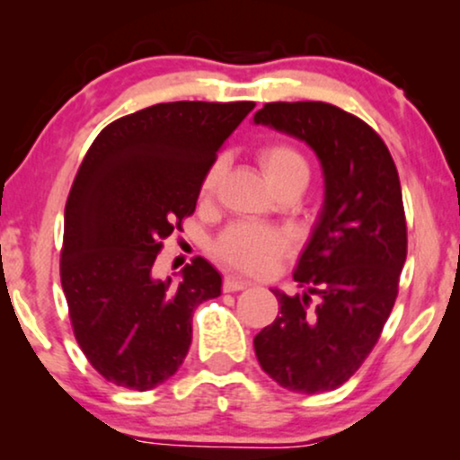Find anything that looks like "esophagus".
Wrapping results in <instances>:
<instances>
[{
  "label": "esophagus",
  "instance_id": "esophagus-1",
  "mask_svg": "<svg viewBox=\"0 0 460 460\" xmlns=\"http://www.w3.org/2000/svg\"><path fill=\"white\" fill-rule=\"evenodd\" d=\"M251 281L248 279H242L237 277V274H226L225 281H223V289L225 292H240V289H246L251 288Z\"/></svg>",
  "mask_w": 460,
  "mask_h": 460
}]
</instances>
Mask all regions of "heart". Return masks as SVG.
Returning a JSON list of instances; mask_svg holds the SVG:
<instances>
[{
	"label": "heart",
	"instance_id": "heart-1",
	"mask_svg": "<svg viewBox=\"0 0 460 460\" xmlns=\"http://www.w3.org/2000/svg\"><path fill=\"white\" fill-rule=\"evenodd\" d=\"M257 162H260L263 175L272 183L274 190H281L283 186L294 181L307 183L309 166L305 155L296 146L289 142H268L257 151ZM220 168L223 164L216 160L212 166L205 171L203 181H200V194L212 197V192L218 186ZM288 234L270 226L251 225V223H235L216 237L214 255L220 261L229 263L244 272H266L274 261H279L285 252L289 251Z\"/></svg>",
	"mask_w": 460,
	"mask_h": 460
}]
</instances>
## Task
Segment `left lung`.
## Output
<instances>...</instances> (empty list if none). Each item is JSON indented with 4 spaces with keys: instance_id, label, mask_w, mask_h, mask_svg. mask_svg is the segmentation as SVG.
Wrapping results in <instances>:
<instances>
[{
    "instance_id": "left-lung-1",
    "label": "left lung",
    "mask_w": 460,
    "mask_h": 460,
    "mask_svg": "<svg viewBox=\"0 0 460 460\" xmlns=\"http://www.w3.org/2000/svg\"><path fill=\"white\" fill-rule=\"evenodd\" d=\"M255 123L318 153L326 199L279 315L255 335L263 372L298 394H324L361 367L398 298L406 260L402 188L387 145L366 120L324 102H274Z\"/></svg>"
}]
</instances>
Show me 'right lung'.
I'll list each match as a JSON object with an SVG mask.
<instances>
[{"label":"right lung","instance_id":"add662e5","mask_svg":"<svg viewBox=\"0 0 460 460\" xmlns=\"http://www.w3.org/2000/svg\"><path fill=\"white\" fill-rule=\"evenodd\" d=\"M252 102L157 103L99 131L65 208L60 281L73 335L108 383L146 392L171 378L192 314L220 294L203 257L179 281L153 277L164 240L194 214L205 171Z\"/></svg>","mask_w":460,"mask_h":460}]
</instances>
